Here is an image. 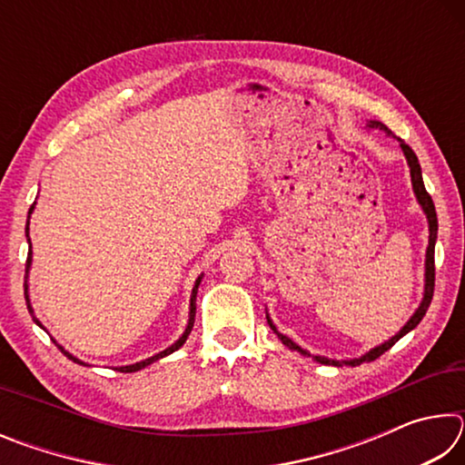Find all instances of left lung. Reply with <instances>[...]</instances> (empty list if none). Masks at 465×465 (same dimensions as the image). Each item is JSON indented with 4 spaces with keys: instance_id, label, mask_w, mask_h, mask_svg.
Returning a JSON list of instances; mask_svg holds the SVG:
<instances>
[{
    "instance_id": "obj_1",
    "label": "left lung",
    "mask_w": 465,
    "mask_h": 465,
    "mask_svg": "<svg viewBox=\"0 0 465 465\" xmlns=\"http://www.w3.org/2000/svg\"><path fill=\"white\" fill-rule=\"evenodd\" d=\"M369 127L371 129H381V131H388V127H385V124H381V123H377V121H371L369 123ZM390 133V131H388ZM400 145H402V152H404V155H406V160H408V166H411V176H412V188H414V194H416V199H419V203L422 204V209H424V213H427V219H429V248H427V285H424V297H422V303H420V308L416 310V313L414 316L411 318V322H408V324L400 330V332L391 338V341H388V342H383L381 346H377V349H373V351H369L367 355H363L361 359H355V361H349V365H359V363H369V361H375L377 357H381L385 351H390L393 344H396L400 338H402L404 334H408L411 332L412 328H416L419 326V322L424 318V313H427V310H429V305H430V299H432V291H435V240H437V211H435V203H432V199H430V194L427 193V188H424V183H422V172H420V163H419V157H416V153L412 152L411 149V145H406L404 141H400ZM269 324H271V328L274 330V332H277V328L272 326V322L269 320ZM277 336L281 338L282 341V344H287L291 351H297V352H302V355H308V357H312L308 351H303L302 346H297L293 341H289L287 336H282L281 332H277ZM318 361V363H324V365H341L338 363V361H330V359H324V357H313Z\"/></svg>"
}]
</instances>
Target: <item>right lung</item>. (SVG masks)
<instances>
[{"instance_id":"obj_1","label":"right lung","mask_w":465,"mask_h":465,"mask_svg":"<svg viewBox=\"0 0 465 465\" xmlns=\"http://www.w3.org/2000/svg\"><path fill=\"white\" fill-rule=\"evenodd\" d=\"M33 209L35 207H30V213H33ZM28 219H30V215H28ZM26 235H28V225H26ZM30 242V240H28ZM28 266H30V254H28V258H26V272H28ZM199 282H201V277H199V281L194 282V289H193V297H191V320H188V326H186V332L183 334V338H180V341H176L174 344L170 346V349H166V351H162L160 355H155V357H149V359H145V361H141V363H135V365H127V367H119L116 369V371H121V373H133V371H139V369H143V367H147V365H152L153 361H157V359H162V357H166V355H170V352H174V351H178L180 346L184 344V341H186V336L191 334V330H193V322H194V312H196V289H199ZM26 285H25V295H26ZM26 303H28V295H26ZM28 312L33 313V308H30V303H28ZM38 326H41V322L38 320H35ZM63 351V349H61ZM65 352V351H63ZM65 357L67 359H72V361H75V363H80V365H84L82 361H77L74 355H69V352H65Z\"/></svg>"}]
</instances>
